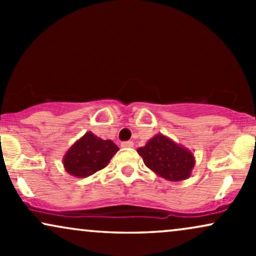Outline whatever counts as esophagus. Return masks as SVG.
<instances>
[{
	"mask_svg": "<svg viewBox=\"0 0 256 256\" xmlns=\"http://www.w3.org/2000/svg\"><path fill=\"white\" fill-rule=\"evenodd\" d=\"M122 148H132V146H134V142H131V140H128V142H122Z\"/></svg>",
	"mask_w": 256,
	"mask_h": 256,
	"instance_id": "1",
	"label": "esophagus"
}]
</instances>
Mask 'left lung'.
Here are the masks:
<instances>
[{
	"label": "left lung",
	"mask_w": 256,
	"mask_h": 256,
	"mask_svg": "<svg viewBox=\"0 0 256 256\" xmlns=\"http://www.w3.org/2000/svg\"><path fill=\"white\" fill-rule=\"evenodd\" d=\"M137 152L148 168L171 182L188 179L195 166L192 152L162 134H155L144 146L138 148Z\"/></svg>",
	"instance_id": "8db88e82"
}]
</instances>
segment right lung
Here are the masks:
<instances>
[{"mask_svg":"<svg viewBox=\"0 0 256 256\" xmlns=\"http://www.w3.org/2000/svg\"><path fill=\"white\" fill-rule=\"evenodd\" d=\"M118 150V146L113 140H102L89 131L66 152L62 164L67 173L85 178L104 168Z\"/></svg>","mask_w":256,"mask_h":256,"instance_id":"obj_1","label":"right lung"}]
</instances>
